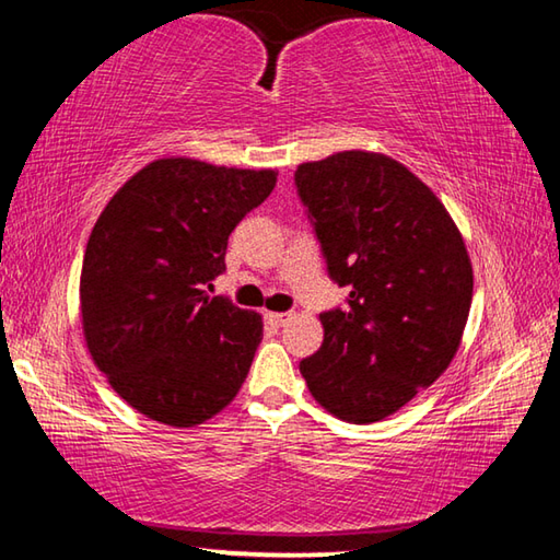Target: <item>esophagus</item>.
Listing matches in <instances>:
<instances>
[{
  "instance_id": "obj_1",
  "label": "esophagus",
  "mask_w": 560,
  "mask_h": 560,
  "mask_svg": "<svg viewBox=\"0 0 560 560\" xmlns=\"http://www.w3.org/2000/svg\"><path fill=\"white\" fill-rule=\"evenodd\" d=\"M267 318H269V324H273V326H283L291 318V314H267Z\"/></svg>"
}]
</instances>
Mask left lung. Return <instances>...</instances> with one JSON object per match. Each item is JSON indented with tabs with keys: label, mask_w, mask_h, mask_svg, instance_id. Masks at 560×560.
<instances>
[{
	"label": "left lung",
	"mask_w": 560,
	"mask_h": 560,
	"mask_svg": "<svg viewBox=\"0 0 560 560\" xmlns=\"http://www.w3.org/2000/svg\"><path fill=\"white\" fill-rule=\"evenodd\" d=\"M296 189L348 306L320 314L324 346L301 360L316 402L353 424L400 410L447 371L474 273L438 195L383 153L343 150L299 165Z\"/></svg>",
	"instance_id": "1"
}]
</instances>
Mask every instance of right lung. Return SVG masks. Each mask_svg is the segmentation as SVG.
Wrapping results in <instances>:
<instances>
[{
  "mask_svg": "<svg viewBox=\"0 0 560 560\" xmlns=\"http://www.w3.org/2000/svg\"><path fill=\"white\" fill-rule=\"evenodd\" d=\"M277 170L160 158L110 197L81 269L83 338L132 410L195 428L230 405L264 324L224 296L226 240L277 185Z\"/></svg>",
  "mask_w": 560,
  "mask_h": 560,
  "instance_id": "1",
  "label": "right lung"
}]
</instances>
